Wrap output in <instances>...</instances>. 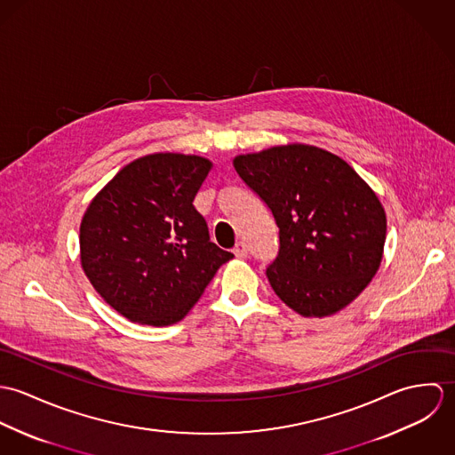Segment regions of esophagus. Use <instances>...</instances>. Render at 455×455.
Returning <instances> with one entry per match:
<instances>
[{"mask_svg": "<svg viewBox=\"0 0 455 455\" xmlns=\"http://www.w3.org/2000/svg\"><path fill=\"white\" fill-rule=\"evenodd\" d=\"M233 254H235L238 259H245V258L249 256V249H247V245H245L243 242H238L236 247L233 249Z\"/></svg>", "mask_w": 455, "mask_h": 455, "instance_id": "1", "label": "esophagus"}]
</instances>
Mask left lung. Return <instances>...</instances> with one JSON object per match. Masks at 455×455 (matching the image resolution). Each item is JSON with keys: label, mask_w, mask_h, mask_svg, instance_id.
Listing matches in <instances>:
<instances>
[{"label": "left lung", "mask_w": 455, "mask_h": 455, "mask_svg": "<svg viewBox=\"0 0 455 455\" xmlns=\"http://www.w3.org/2000/svg\"><path fill=\"white\" fill-rule=\"evenodd\" d=\"M233 166L280 229L266 267L275 294L303 317H329L377 275L387 217L375 191L341 157L289 143L240 154Z\"/></svg>", "instance_id": "8db88e82"}]
</instances>
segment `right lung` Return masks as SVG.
Returning <instances> with one entry per match:
<instances>
[{"label":"right lung","instance_id":"add662e5","mask_svg":"<svg viewBox=\"0 0 455 455\" xmlns=\"http://www.w3.org/2000/svg\"><path fill=\"white\" fill-rule=\"evenodd\" d=\"M201 156L159 152L126 164L89 203L80 264L96 292L136 324L182 321L231 252L210 242L193 204L212 170Z\"/></svg>","mask_w":455,"mask_h":455}]
</instances>
